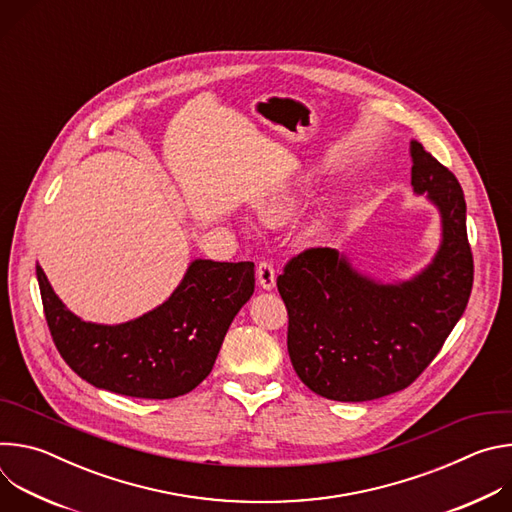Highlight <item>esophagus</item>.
Segmentation results:
<instances>
[{
	"label": "esophagus",
	"instance_id": "34e87169",
	"mask_svg": "<svg viewBox=\"0 0 512 512\" xmlns=\"http://www.w3.org/2000/svg\"><path fill=\"white\" fill-rule=\"evenodd\" d=\"M275 279H277L275 267H273L269 261H261V263L257 265V281H259V287L271 291V289L275 287Z\"/></svg>",
	"mask_w": 512,
	"mask_h": 512
}]
</instances>
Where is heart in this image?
<instances>
[{"instance_id":"obj_1","label":"heart","mask_w":512,"mask_h":512,"mask_svg":"<svg viewBox=\"0 0 512 512\" xmlns=\"http://www.w3.org/2000/svg\"><path fill=\"white\" fill-rule=\"evenodd\" d=\"M300 204H302V188L265 200L259 208V214L267 225L275 227V225H281V223L289 221V218L300 210ZM330 225H332L330 216L322 214L318 221L314 223V235L316 237H326L330 233Z\"/></svg>"}]
</instances>
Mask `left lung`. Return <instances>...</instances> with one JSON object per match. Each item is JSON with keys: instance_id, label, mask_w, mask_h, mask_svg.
I'll list each match as a JSON object with an SVG mask.
<instances>
[{"instance_id": "obj_1", "label": "left lung", "mask_w": 512, "mask_h": 512, "mask_svg": "<svg viewBox=\"0 0 512 512\" xmlns=\"http://www.w3.org/2000/svg\"><path fill=\"white\" fill-rule=\"evenodd\" d=\"M411 186L440 212L442 241L411 279L383 283L336 249H308L277 277L287 350L302 383L332 401L409 387L462 318L474 281L466 200L456 176L411 139Z\"/></svg>"}]
</instances>
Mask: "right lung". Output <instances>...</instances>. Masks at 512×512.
Returning <instances> with one entry per match:
<instances>
[{
    "mask_svg": "<svg viewBox=\"0 0 512 512\" xmlns=\"http://www.w3.org/2000/svg\"><path fill=\"white\" fill-rule=\"evenodd\" d=\"M36 275L52 340L68 367L97 389L137 399H172L198 387L255 289L251 261L194 259L164 304L109 326L72 314L40 265Z\"/></svg>",
    "mask_w": 512,
    "mask_h": 512,
    "instance_id": "right-lung-1",
    "label": "right lung"
}]
</instances>
